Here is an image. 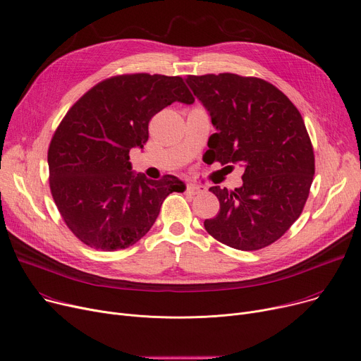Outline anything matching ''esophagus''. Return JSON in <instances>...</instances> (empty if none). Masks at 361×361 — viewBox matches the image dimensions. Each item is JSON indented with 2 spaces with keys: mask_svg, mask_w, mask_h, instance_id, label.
<instances>
[{
  "mask_svg": "<svg viewBox=\"0 0 361 361\" xmlns=\"http://www.w3.org/2000/svg\"><path fill=\"white\" fill-rule=\"evenodd\" d=\"M204 190H205V186H201V185H192V183L186 185V192L189 195H200L204 192Z\"/></svg>",
  "mask_w": 361,
  "mask_h": 361,
  "instance_id": "obj_1",
  "label": "esophagus"
}]
</instances>
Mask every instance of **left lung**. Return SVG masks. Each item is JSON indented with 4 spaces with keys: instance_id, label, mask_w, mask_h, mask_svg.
<instances>
[{
    "instance_id": "1",
    "label": "left lung",
    "mask_w": 361,
    "mask_h": 361,
    "mask_svg": "<svg viewBox=\"0 0 361 361\" xmlns=\"http://www.w3.org/2000/svg\"><path fill=\"white\" fill-rule=\"evenodd\" d=\"M186 82L217 130L208 140L207 163L243 167L240 188H209L220 211L204 221L205 230L239 250L269 246L300 217L314 175L300 112L262 78L221 73L188 75Z\"/></svg>"
}]
</instances>
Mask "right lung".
<instances>
[{
    "label": "right lung",
    "instance_id": "1",
    "mask_svg": "<svg viewBox=\"0 0 361 361\" xmlns=\"http://www.w3.org/2000/svg\"><path fill=\"white\" fill-rule=\"evenodd\" d=\"M194 100L182 77L138 73L106 78L71 106L51 140L48 166L52 198L78 240L106 252L133 246L164 198L183 192L176 176L135 175L130 150L144 147L157 112Z\"/></svg>",
    "mask_w": 361,
    "mask_h": 361
}]
</instances>
